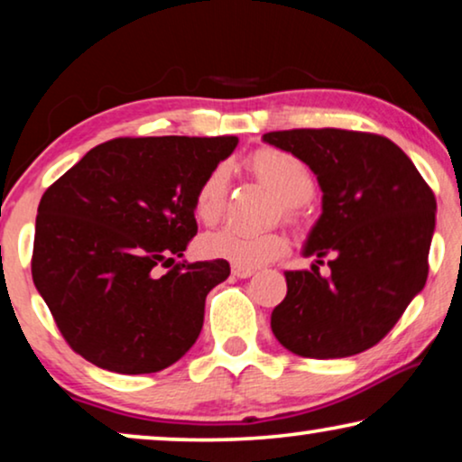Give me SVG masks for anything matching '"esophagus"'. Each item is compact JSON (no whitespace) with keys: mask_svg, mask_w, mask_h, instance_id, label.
Listing matches in <instances>:
<instances>
[{"mask_svg":"<svg viewBox=\"0 0 462 462\" xmlns=\"http://www.w3.org/2000/svg\"><path fill=\"white\" fill-rule=\"evenodd\" d=\"M231 273L236 275V277H239V280H245V277H252L256 273L254 269H250V267H239V264H233L231 267Z\"/></svg>","mask_w":462,"mask_h":462,"instance_id":"1","label":"esophagus"}]
</instances>
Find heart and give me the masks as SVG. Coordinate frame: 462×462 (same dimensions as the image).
I'll return each instance as SVG.
<instances>
[{"mask_svg":"<svg viewBox=\"0 0 462 462\" xmlns=\"http://www.w3.org/2000/svg\"><path fill=\"white\" fill-rule=\"evenodd\" d=\"M250 166L264 185L273 189L286 201V212L296 217L299 204L307 201L315 191V179L309 166L299 157L282 149H258L250 157ZM229 189V168L225 163L214 166L199 182L193 198V212L201 223L214 225L223 217ZM288 242L282 233H252L236 226L206 233L199 239V252L208 258H218L239 267H261L286 254Z\"/></svg>","mask_w":462,"mask_h":462,"instance_id":"obj_1","label":"heart"}]
</instances>
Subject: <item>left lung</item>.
Listing matches in <instances>:
<instances>
[{
	"label": "left lung",
	"instance_id": "left-lung-1",
	"mask_svg": "<svg viewBox=\"0 0 462 462\" xmlns=\"http://www.w3.org/2000/svg\"><path fill=\"white\" fill-rule=\"evenodd\" d=\"M263 141L307 163L321 214L302 248L311 269L286 271L271 330L300 357H349L374 346L425 288L435 195L389 138L353 130H282ZM328 258L331 275L319 264Z\"/></svg>",
	"mask_w": 462,
	"mask_h": 462
}]
</instances>
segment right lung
Instances as JSON below:
<instances>
[{
	"mask_svg": "<svg viewBox=\"0 0 462 462\" xmlns=\"http://www.w3.org/2000/svg\"><path fill=\"white\" fill-rule=\"evenodd\" d=\"M237 136L116 138L43 193L31 273L75 353L117 374H151L185 356L226 261L176 263L198 236L199 182Z\"/></svg>",
	"mask_w": 462,
	"mask_h": 462,
	"instance_id": "add662e5",
	"label": "right lung"
}]
</instances>
